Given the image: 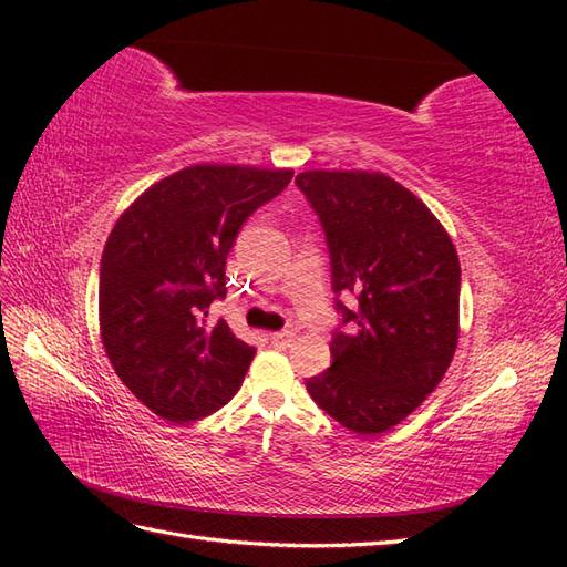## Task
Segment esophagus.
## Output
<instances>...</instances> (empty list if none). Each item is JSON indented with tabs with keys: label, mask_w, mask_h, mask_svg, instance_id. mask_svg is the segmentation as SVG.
<instances>
[{
	"label": "esophagus",
	"mask_w": 567,
	"mask_h": 567,
	"mask_svg": "<svg viewBox=\"0 0 567 567\" xmlns=\"http://www.w3.org/2000/svg\"><path fill=\"white\" fill-rule=\"evenodd\" d=\"M272 346H290L295 341V331H275L270 333Z\"/></svg>",
	"instance_id": "1"
}]
</instances>
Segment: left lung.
Here are the masks:
<instances>
[{"mask_svg": "<svg viewBox=\"0 0 567 567\" xmlns=\"http://www.w3.org/2000/svg\"><path fill=\"white\" fill-rule=\"evenodd\" d=\"M331 250L333 292L351 333L331 341L333 365L307 380L323 412L358 436L400 424L439 388L461 336V260L414 192L378 171L297 175Z\"/></svg>", "mask_w": 567, "mask_h": 567, "instance_id": "obj_1", "label": "left lung"}]
</instances>
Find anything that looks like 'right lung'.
Returning a JSON list of instances; mask_svg holds the SVG:
<instances>
[{"label":"right lung","mask_w":567,"mask_h":567,"mask_svg":"<svg viewBox=\"0 0 567 567\" xmlns=\"http://www.w3.org/2000/svg\"><path fill=\"white\" fill-rule=\"evenodd\" d=\"M295 175L290 167L189 165L153 183L118 216L102 252L100 336L136 400L173 424L224 406L256 348L209 323L226 295L238 228Z\"/></svg>","instance_id":"1"}]
</instances>
